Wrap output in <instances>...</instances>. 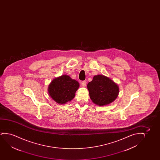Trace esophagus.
<instances>
[{"label": "esophagus", "instance_id": "1", "mask_svg": "<svg viewBox=\"0 0 160 160\" xmlns=\"http://www.w3.org/2000/svg\"><path fill=\"white\" fill-rule=\"evenodd\" d=\"M86 85V81H83L81 82V86L82 87H85Z\"/></svg>", "mask_w": 160, "mask_h": 160}]
</instances>
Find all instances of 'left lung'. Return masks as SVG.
Returning <instances> with one entry per match:
<instances>
[{"mask_svg":"<svg viewBox=\"0 0 160 160\" xmlns=\"http://www.w3.org/2000/svg\"><path fill=\"white\" fill-rule=\"evenodd\" d=\"M92 102L99 106L108 105L118 96L119 88L112 80L103 75H95L87 86Z\"/></svg>","mask_w":160,"mask_h":160,"instance_id":"left-lung-1","label":"left lung"}]
</instances>
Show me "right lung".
Returning <instances> with one entry per match:
<instances>
[{
	"mask_svg": "<svg viewBox=\"0 0 160 160\" xmlns=\"http://www.w3.org/2000/svg\"><path fill=\"white\" fill-rule=\"evenodd\" d=\"M79 87L78 81L63 75L51 81L48 86V94L56 102L63 104L74 98Z\"/></svg>",
	"mask_w": 160,
	"mask_h": 160,
	"instance_id": "right-lung-1",
	"label": "right lung"
}]
</instances>
